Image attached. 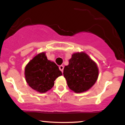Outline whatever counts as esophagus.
I'll return each mask as SVG.
<instances>
[{
    "label": "esophagus",
    "mask_w": 125,
    "mask_h": 125,
    "mask_svg": "<svg viewBox=\"0 0 125 125\" xmlns=\"http://www.w3.org/2000/svg\"><path fill=\"white\" fill-rule=\"evenodd\" d=\"M63 69H64V66L63 65H61L59 66V69L62 71V72H63Z\"/></svg>",
    "instance_id": "obj_1"
}]
</instances>
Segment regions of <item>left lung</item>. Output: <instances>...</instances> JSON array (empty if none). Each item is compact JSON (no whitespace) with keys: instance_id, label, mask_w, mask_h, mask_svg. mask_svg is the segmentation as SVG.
Here are the masks:
<instances>
[{"instance_id":"obj_1","label":"left lung","mask_w":125,"mask_h":125,"mask_svg":"<svg viewBox=\"0 0 125 125\" xmlns=\"http://www.w3.org/2000/svg\"><path fill=\"white\" fill-rule=\"evenodd\" d=\"M63 75L70 89L82 93L91 88L99 76L97 64L86 53H74L65 66Z\"/></svg>"}]
</instances>
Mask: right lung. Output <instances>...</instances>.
Instances as JSON below:
<instances>
[{
    "mask_svg": "<svg viewBox=\"0 0 125 125\" xmlns=\"http://www.w3.org/2000/svg\"><path fill=\"white\" fill-rule=\"evenodd\" d=\"M62 75L59 67L47 59L45 52L36 55L26 66V81L31 88L45 93L52 88L57 77Z\"/></svg>",
    "mask_w": 125,
    "mask_h": 125,
    "instance_id": "1",
    "label": "right lung"
}]
</instances>
